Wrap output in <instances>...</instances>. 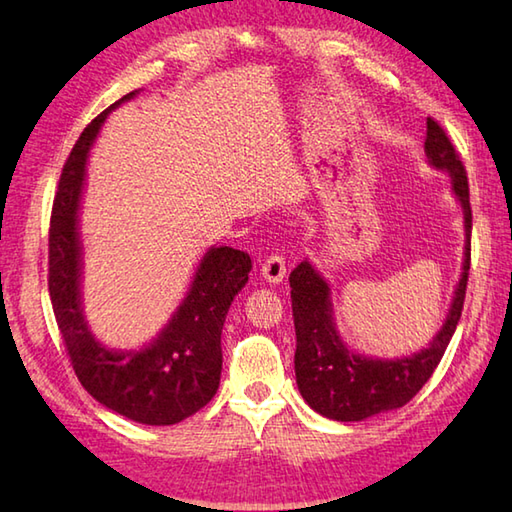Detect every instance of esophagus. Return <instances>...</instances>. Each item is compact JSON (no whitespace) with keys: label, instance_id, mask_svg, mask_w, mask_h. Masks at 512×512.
<instances>
[{"label":"esophagus","instance_id":"obj_1","mask_svg":"<svg viewBox=\"0 0 512 512\" xmlns=\"http://www.w3.org/2000/svg\"><path fill=\"white\" fill-rule=\"evenodd\" d=\"M262 277L268 281V284H279L286 277V262L281 255H270L264 259L262 264Z\"/></svg>","mask_w":512,"mask_h":512}]
</instances>
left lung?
<instances>
[{"label": "left lung", "mask_w": 512, "mask_h": 512, "mask_svg": "<svg viewBox=\"0 0 512 512\" xmlns=\"http://www.w3.org/2000/svg\"><path fill=\"white\" fill-rule=\"evenodd\" d=\"M424 154L429 165L447 171L451 189L464 213V262L447 319L433 341L420 352L402 358H374L347 350L334 323L330 286L314 266L303 262L290 273L292 317H295L297 352L295 374L303 400L321 416L339 422H358L376 413L398 409L418 394L458 328L471 268V202L469 178L458 151L444 129L427 118Z\"/></svg>", "instance_id": "1"}]
</instances>
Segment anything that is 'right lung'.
<instances>
[{
    "mask_svg": "<svg viewBox=\"0 0 512 512\" xmlns=\"http://www.w3.org/2000/svg\"><path fill=\"white\" fill-rule=\"evenodd\" d=\"M136 94L138 90L125 94L96 116L65 160L50 217L48 290L65 350L85 391L129 420L167 427L200 411L220 387L222 328L253 264L244 250L211 246L200 259L187 297L154 341L140 350H112L96 341L81 301L79 206L85 165L105 118Z\"/></svg>",
    "mask_w": 512,
    "mask_h": 512,
    "instance_id": "right-lung-1",
    "label": "right lung"
}]
</instances>
